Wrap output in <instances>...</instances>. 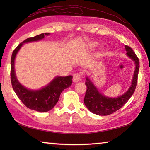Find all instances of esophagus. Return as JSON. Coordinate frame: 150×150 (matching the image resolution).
<instances>
[{
  "instance_id": "1",
  "label": "esophagus",
  "mask_w": 150,
  "mask_h": 150,
  "mask_svg": "<svg viewBox=\"0 0 150 150\" xmlns=\"http://www.w3.org/2000/svg\"><path fill=\"white\" fill-rule=\"evenodd\" d=\"M81 74L79 73H75V74H73V80L74 82H77L81 80Z\"/></svg>"
}]
</instances>
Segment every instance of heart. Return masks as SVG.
Wrapping results in <instances>:
<instances>
[{
	"mask_svg": "<svg viewBox=\"0 0 150 150\" xmlns=\"http://www.w3.org/2000/svg\"><path fill=\"white\" fill-rule=\"evenodd\" d=\"M95 46H96V45H95V44H93V45L92 46V47H95Z\"/></svg>",
	"mask_w": 150,
	"mask_h": 150,
	"instance_id": "heart-1",
	"label": "heart"
}]
</instances>
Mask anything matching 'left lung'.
Instances as JSON below:
<instances>
[{
  "instance_id": "1",
  "label": "left lung",
  "mask_w": 150,
  "mask_h": 150,
  "mask_svg": "<svg viewBox=\"0 0 150 150\" xmlns=\"http://www.w3.org/2000/svg\"><path fill=\"white\" fill-rule=\"evenodd\" d=\"M127 55L135 63V69L131 86L125 93L117 98H109L104 96L97 90V88L86 77V86L87 89L84 97V104L91 112L98 115H108L120 109L132 96L137 83L139 71V60L135 53L128 46H125Z\"/></svg>"
}]
</instances>
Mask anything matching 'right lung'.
Wrapping results in <instances>:
<instances>
[{
	"label": "right lung",
	"mask_w": 150,
	"mask_h": 150,
	"mask_svg": "<svg viewBox=\"0 0 150 150\" xmlns=\"http://www.w3.org/2000/svg\"><path fill=\"white\" fill-rule=\"evenodd\" d=\"M49 33H42L35 37L28 38L19 44L13 52L11 59V82L13 89L22 103L29 109L39 112H46L51 110L58 102L60 95L64 89L69 87L72 84L71 75L66 77H55L47 86L39 90H30L24 88L18 81L15 76L14 61L16 55L24 43L38 41L42 39L44 35Z\"/></svg>",
	"instance_id": "obj_1"
}]
</instances>
